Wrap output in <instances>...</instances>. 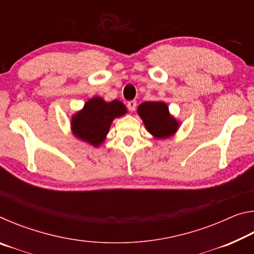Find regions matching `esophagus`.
<instances>
[{"instance_id": "1", "label": "esophagus", "mask_w": 254, "mask_h": 254, "mask_svg": "<svg viewBox=\"0 0 254 254\" xmlns=\"http://www.w3.org/2000/svg\"><path fill=\"white\" fill-rule=\"evenodd\" d=\"M135 107H136V101H130V102H127V109L130 110L131 112L135 111Z\"/></svg>"}]
</instances>
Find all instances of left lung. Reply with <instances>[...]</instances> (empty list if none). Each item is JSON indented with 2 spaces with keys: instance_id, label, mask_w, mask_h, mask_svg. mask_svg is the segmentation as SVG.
I'll return each instance as SVG.
<instances>
[{
  "instance_id": "left-lung-1",
  "label": "left lung",
  "mask_w": 254,
  "mask_h": 254,
  "mask_svg": "<svg viewBox=\"0 0 254 254\" xmlns=\"http://www.w3.org/2000/svg\"><path fill=\"white\" fill-rule=\"evenodd\" d=\"M137 114L147 131L156 139H168L178 131L180 121L170 114L165 102H143L137 107Z\"/></svg>"
}]
</instances>
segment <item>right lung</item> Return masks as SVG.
I'll return each mask as SVG.
<instances>
[{
	"label": "right lung",
	"mask_w": 254,
	"mask_h": 254,
	"mask_svg": "<svg viewBox=\"0 0 254 254\" xmlns=\"http://www.w3.org/2000/svg\"><path fill=\"white\" fill-rule=\"evenodd\" d=\"M127 113V107L121 101L106 102L100 96H94L71 117V132L77 139L97 148L105 141L113 120Z\"/></svg>",
	"instance_id": "obj_1"
}]
</instances>
